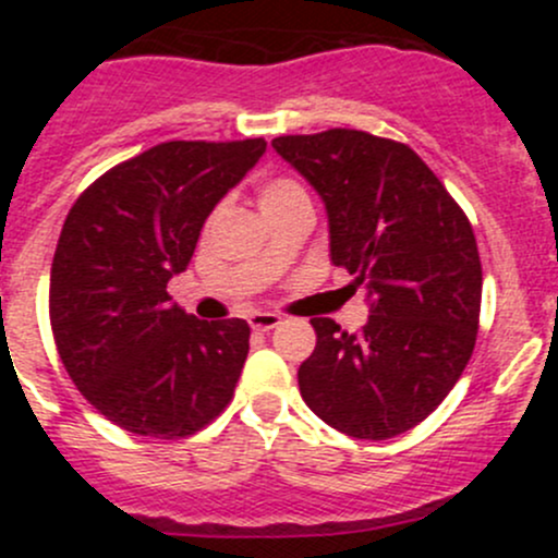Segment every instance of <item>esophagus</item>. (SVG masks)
I'll list each match as a JSON object with an SVG mask.
<instances>
[{
    "label": "esophagus",
    "mask_w": 558,
    "mask_h": 558,
    "mask_svg": "<svg viewBox=\"0 0 558 558\" xmlns=\"http://www.w3.org/2000/svg\"><path fill=\"white\" fill-rule=\"evenodd\" d=\"M247 324H251L253 331H272L275 326L280 324V315H275V313H253L251 318H247Z\"/></svg>",
    "instance_id": "obj_1"
}]
</instances>
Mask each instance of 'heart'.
<instances>
[{
    "instance_id": "b5f03b06",
    "label": "heart",
    "mask_w": 558,
    "mask_h": 558,
    "mask_svg": "<svg viewBox=\"0 0 558 558\" xmlns=\"http://www.w3.org/2000/svg\"><path fill=\"white\" fill-rule=\"evenodd\" d=\"M305 199V189L291 178H267L258 185V207H262L264 216H278V213L289 210L296 202Z\"/></svg>"
}]
</instances>
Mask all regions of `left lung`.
<instances>
[{"label":"left lung","mask_w":558,"mask_h":558,"mask_svg":"<svg viewBox=\"0 0 558 558\" xmlns=\"http://www.w3.org/2000/svg\"><path fill=\"white\" fill-rule=\"evenodd\" d=\"M329 218V258L367 289L362 331L311 318L300 393L331 429L388 440L426 418L464 373L481 315L470 221L413 148L356 129L275 137Z\"/></svg>","instance_id":"left-lung-1"}]
</instances>
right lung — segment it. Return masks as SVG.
I'll return each instance as SVG.
<instances>
[{
  "label": "right lung",
  "mask_w": 558,
  "mask_h": 558,
  "mask_svg": "<svg viewBox=\"0 0 558 558\" xmlns=\"http://www.w3.org/2000/svg\"><path fill=\"white\" fill-rule=\"evenodd\" d=\"M264 150L262 137L161 143L72 205L50 267V326L72 384L121 429L178 440L232 399L251 329L189 315L167 283Z\"/></svg>",
  "instance_id": "right-lung-1"
}]
</instances>
